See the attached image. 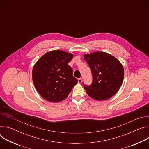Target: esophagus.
Segmentation results:
<instances>
[{
	"mask_svg": "<svg viewBox=\"0 0 149 149\" xmlns=\"http://www.w3.org/2000/svg\"><path fill=\"white\" fill-rule=\"evenodd\" d=\"M82 82V78H79V79H78V82L79 84H81Z\"/></svg>",
	"mask_w": 149,
	"mask_h": 149,
	"instance_id": "obj_1",
	"label": "esophagus"
}]
</instances>
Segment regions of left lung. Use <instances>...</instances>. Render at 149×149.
<instances>
[{
  "label": "left lung",
  "mask_w": 149,
  "mask_h": 149,
  "mask_svg": "<svg viewBox=\"0 0 149 149\" xmlns=\"http://www.w3.org/2000/svg\"><path fill=\"white\" fill-rule=\"evenodd\" d=\"M86 60L93 74L90 86L84 85V89L92 98L102 101L110 98L121 87L124 79L121 63L114 56L104 52L85 54Z\"/></svg>",
  "instance_id": "left-lung-1"
}]
</instances>
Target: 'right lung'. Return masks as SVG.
<instances>
[{"instance_id":"add662e5","label":"right lung","mask_w":149,"mask_h":149,"mask_svg":"<svg viewBox=\"0 0 149 149\" xmlns=\"http://www.w3.org/2000/svg\"><path fill=\"white\" fill-rule=\"evenodd\" d=\"M74 55L61 50L42 56L32 70V80L39 94L48 101L58 102L67 98L78 80L68 65Z\"/></svg>"}]
</instances>
